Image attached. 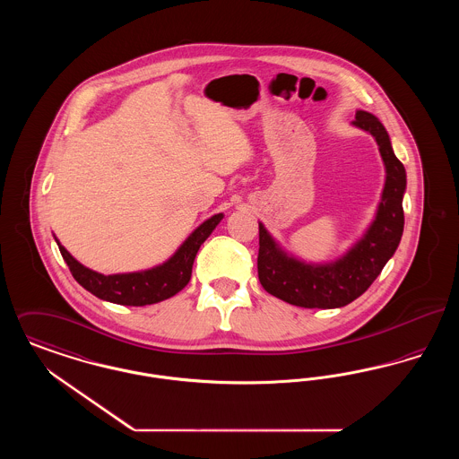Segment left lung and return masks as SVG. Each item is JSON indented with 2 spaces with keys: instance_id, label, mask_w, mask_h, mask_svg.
<instances>
[{
  "instance_id": "left-lung-1",
  "label": "left lung",
  "mask_w": 459,
  "mask_h": 459,
  "mask_svg": "<svg viewBox=\"0 0 459 459\" xmlns=\"http://www.w3.org/2000/svg\"><path fill=\"white\" fill-rule=\"evenodd\" d=\"M352 124L375 137L387 172L377 217L365 238L337 262L307 264L287 256L260 223V282L266 292L289 305L328 309L350 305L380 275L403 236L406 170L394 154L389 134L375 115L359 109Z\"/></svg>"
}]
</instances>
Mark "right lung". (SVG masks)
Wrapping results in <instances>:
<instances>
[{
  "instance_id": "right-lung-1",
  "label": "right lung",
  "mask_w": 459,
  "mask_h": 459,
  "mask_svg": "<svg viewBox=\"0 0 459 459\" xmlns=\"http://www.w3.org/2000/svg\"><path fill=\"white\" fill-rule=\"evenodd\" d=\"M221 219L223 215L219 213L201 223L169 262L152 270L135 273L101 275L81 264L58 240L56 242L74 279L96 298L115 305H154L172 298L191 281L197 249L208 239V236L213 232Z\"/></svg>"
}]
</instances>
